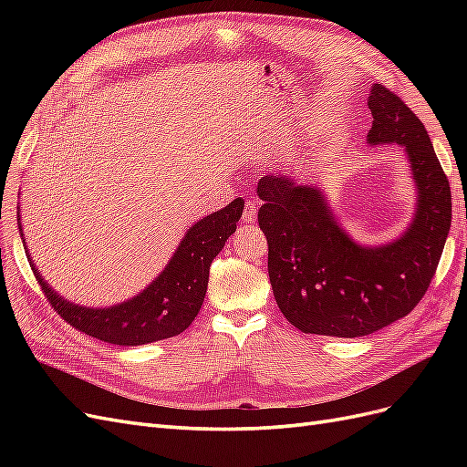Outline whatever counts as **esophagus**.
I'll list each match as a JSON object with an SVG mask.
<instances>
[{
    "mask_svg": "<svg viewBox=\"0 0 467 467\" xmlns=\"http://www.w3.org/2000/svg\"><path fill=\"white\" fill-rule=\"evenodd\" d=\"M257 210H259V202L257 201H247L245 208H244V222L255 223L257 222Z\"/></svg>",
    "mask_w": 467,
    "mask_h": 467,
    "instance_id": "esophagus-1",
    "label": "esophagus"
}]
</instances>
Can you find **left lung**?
Instances as JSON below:
<instances>
[{
    "mask_svg": "<svg viewBox=\"0 0 467 467\" xmlns=\"http://www.w3.org/2000/svg\"><path fill=\"white\" fill-rule=\"evenodd\" d=\"M370 144H401L411 161L419 208L407 234L360 247L338 228L317 189L286 175L259 181V225L268 242L275 300L296 329L364 337L405 317L427 294L451 223V192L425 124L403 99L376 83Z\"/></svg>",
    "mask_w": 467,
    "mask_h": 467,
    "instance_id": "1",
    "label": "left lung"
}]
</instances>
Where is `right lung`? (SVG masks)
<instances>
[{
    "instance_id": "add662e5",
    "label": "right lung",
    "mask_w": 467,
    "mask_h": 467,
    "mask_svg": "<svg viewBox=\"0 0 467 467\" xmlns=\"http://www.w3.org/2000/svg\"><path fill=\"white\" fill-rule=\"evenodd\" d=\"M242 212L244 201L235 199L220 212L196 222L182 237L165 271L136 298L112 307L93 309L69 304L48 288L35 266L31 268L54 312L74 329L120 347L161 341L185 331L199 316L206 296L210 265L235 232Z\"/></svg>"
}]
</instances>
